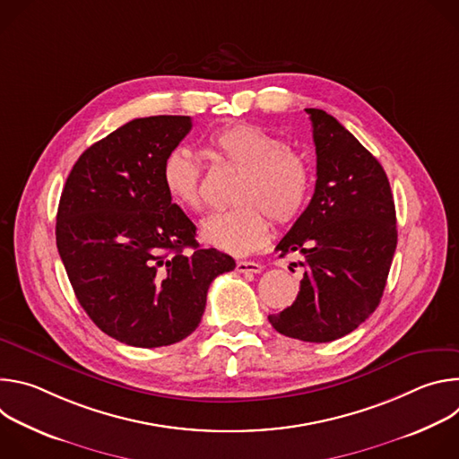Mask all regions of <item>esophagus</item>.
Returning <instances> with one entry per match:
<instances>
[{
  "instance_id": "obj_1",
  "label": "esophagus",
  "mask_w": 459,
  "mask_h": 459,
  "mask_svg": "<svg viewBox=\"0 0 459 459\" xmlns=\"http://www.w3.org/2000/svg\"><path fill=\"white\" fill-rule=\"evenodd\" d=\"M236 271L241 274H259L261 271H264V267L255 264V261H238Z\"/></svg>"
}]
</instances>
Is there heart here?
Masks as SVG:
<instances>
[{
	"label": "heart",
	"instance_id": "b5f03b06",
	"mask_svg": "<svg viewBox=\"0 0 459 459\" xmlns=\"http://www.w3.org/2000/svg\"><path fill=\"white\" fill-rule=\"evenodd\" d=\"M211 154L239 170L232 188L236 205L205 218V243L232 255L264 247L276 223L296 220L310 194V169L283 140L254 125H230L209 138ZM202 163L186 149L170 151L161 165V183L181 209L200 211Z\"/></svg>",
	"mask_w": 459,
	"mask_h": 459
}]
</instances>
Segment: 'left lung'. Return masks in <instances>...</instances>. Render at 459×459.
<instances>
[{"label": "left lung", "instance_id": "left-lung-1", "mask_svg": "<svg viewBox=\"0 0 459 459\" xmlns=\"http://www.w3.org/2000/svg\"><path fill=\"white\" fill-rule=\"evenodd\" d=\"M316 145V188L308 207L278 243L301 252L296 301L271 314L289 338H343L377 308L396 252V209L379 161L331 114L305 108Z\"/></svg>", "mask_w": 459, "mask_h": 459}]
</instances>
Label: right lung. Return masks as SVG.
I'll use <instances>...</instances> for the list:
<instances>
[{
  "label": "right lung",
  "mask_w": 459,
  "mask_h": 459,
  "mask_svg": "<svg viewBox=\"0 0 459 459\" xmlns=\"http://www.w3.org/2000/svg\"><path fill=\"white\" fill-rule=\"evenodd\" d=\"M190 128V116L128 121L80 156L61 192L56 243L65 271L98 329L125 345L185 340L212 280L236 267L229 254L198 245L195 225L161 183L165 156Z\"/></svg>",
  "instance_id": "add662e5"
}]
</instances>
